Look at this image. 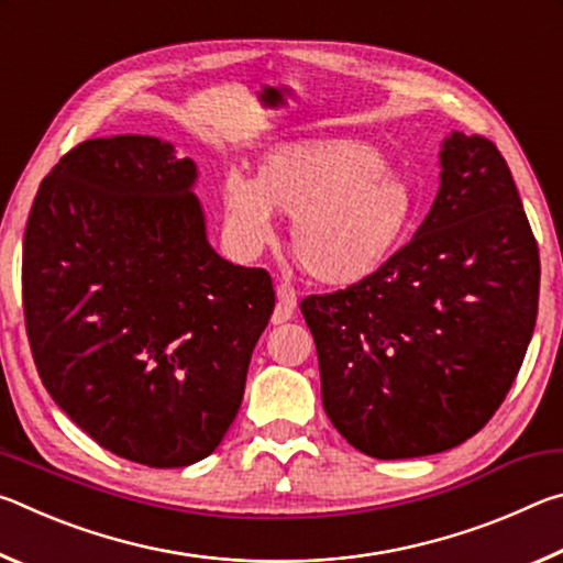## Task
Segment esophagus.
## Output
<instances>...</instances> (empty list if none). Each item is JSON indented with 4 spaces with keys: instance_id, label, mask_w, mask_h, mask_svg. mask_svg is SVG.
<instances>
[{
    "instance_id": "34e87169",
    "label": "esophagus",
    "mask_w": 563,
    "mask_h": 563,
    "mask_svg": "<svg viewBox=\"0 0 563 563\" xmlns=\"http://www.w3.org/2000/svg\"><path fill=\"white\" fill-rule=\"evenodd\" d=\"M275 295H278V305H275L273 310V322L280 325V322H288L292 318V308L298 305V292H295L292 285L280 283L278 288H275Z\"/></svg>"
}]
</instances>
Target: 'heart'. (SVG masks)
Listing matches in <instances>:
<instances>
[{"instance_id": "1", "label": "heart", "mask_w": 563, "mask_h": 563, "mask_svg": "<svg viewBox=\"0 0 563 563\" xmlns=\"http://www.w3.org/2000/svg\"><path fill=\"white\" fill-rule=\"evenodd\" d=\"M225 235L258 255L275 216H292L290 245L312 280L347 288L393 258L412 221L415 198L377 146L357 139L285 144L265 154L258 180L228 174L221 188Z\"/></svg>"}]
</instances>
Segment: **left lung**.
Wrapping results in <instances>:
<instances>
[{
	"instance_id": "obj_1",
	"label": "left lung",
	"mask_w": 563,
	"mask_h": 563,
	"mask_svg": "<svg viewBox=\"0 0 563 563\" xmlns=\"http://www.w3.org/2000/svg\"><path fill=\"white\" fill-rule=\"evenodd\" d=\"M440 190L375 275L300 302L322 407L375 460L462 444L507 397L539 310V247L499 148L452 131Z\"/></svg>"
}]
</instances>
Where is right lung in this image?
<instances>
[{
    "label": "right lung",
    "mask_w": 563,
    "mask_h": 563,
    "mask_svg": "<svg viewBox=\"0 0 563 563\" xmlns=\"http://www.w3.org/2000/svg\"><path fill=\"white\" fill-rule=\"evenodd\" d=\"M196 178L156 136L84 141L42 180L24 231L46 393L103 450L158 470L221 444L275 308L268 271L208 243Z\"/></svg>",
    "instance_id": "add662e5"
}]
</instances>
